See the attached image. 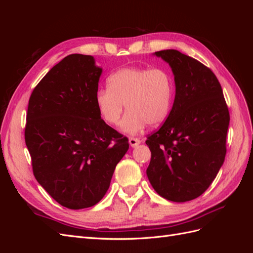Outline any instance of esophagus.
Returning a JSON list of instances; mask_svg holds the SVG:
<instances>
[{"label":"esophagus","mask_w":253,"mask_h":253,"mask_svg":"<svg viewBox=\"0 0 253 253\" xmlns=\"http://www.w3.org/2000/svg\"><path fill=\"white\" fill-rule=\"evenodd\" d=\"M128 142H129V145H131V147L135 148V147H137V145H138V144H140V139L135 138V137H131V138L128 139Z\"/></svg>","instance_id":"esophagus-1"}]
</instances>
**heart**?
Returning <instances> with one entry per match:
<instances>
[{"label":"heart","instance_id":"obj_1","mask_svg":"<svg viewBox=\"0 0 253 253\" xmlns=\"http://www.w3.org/2000/svg\"><path fill=\"white\" fill-rule=\"evenodd\" d=\"M174 94L172 75L165 68L126 67L113 73L108 88L99 89L95 103L101 118L117 126L125 110L122 129L136 134L147 126H158L171 111Z\"/></svg>","mask_w":253,"mask_h":253}]
</instances>
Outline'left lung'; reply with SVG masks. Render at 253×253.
<instances>
[{
	"label": "left lung",
	"mask_w": 253,
	"mask_h": 253,
	"mask_svg": "<svg viewBox=\"0 0 253 253\" xmlns=\"http://www.w3.org/2000/svg\"><path fill=\"white\" fill-rule=\"evenodd\" d=\"M155 55L171 66L176 89L169 116L145 141L147 175L160 196L183 203L201 196L223 166L230 115L209 67L175 49Z\"/></svg>",
	"instance_id": "1"
}]
</instances>
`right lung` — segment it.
<instances>
[{
	"label": "right lung",
	"instance_id": "add662e5",
	"mask_svg": "<svg viewBox=\"0 0 253 253\" xmlns=\"http://www.w3.org/2000/svg\"><path fill=\"white\" fill-rule=\"evenodd\" d=\"M101 73L93 57L73 53L44 76L29 98L25 142L34 175L68 209L100 202L128 150V139L97 110Z\"/></svg>",
	"mask_w": 253,
	"mask_h": 253
}]
</instances>
